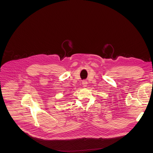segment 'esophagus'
Masks as SVG:
<instances>
[{"label": "esophagus", "mask_w": 153, "mask_h": 153, "mask_svg": "<svg viewBox=\"0 0 153 153\" xmlns=\"http://www.w3.org/2000/svg\"><path fill=\"white\" fill-rule=\"evenodd\" d=\"M87 84H88V82H87V81H86V80H83V82H82V85H83V87H86V85H87Z\"/></svg>", "instance_id": "1"}]
</instances>
